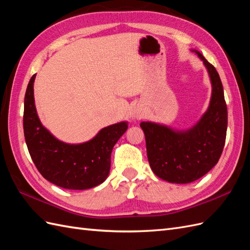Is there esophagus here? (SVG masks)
I'll use <instances>...</instances> for the list:
<instances>
[{
	"instance_id": "esophagus-1",
	"label": "esophagus",
	"mask_w": 250,
	"mask_h": 250,
	"mask_svg": "<svg viewBox=\"0 0 250 250\" xmlns=\"http://www.w3.org/2000/svg\"><path fill=\"white\" fill-rule=\"evenodd\" d=\"M143 115H144V112H143V110L140 107H136L135 110H134V112H133V117H135L137 119L142 118Z\"/></svg>"
}]
</instances>
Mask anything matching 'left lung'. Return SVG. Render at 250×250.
<instances>
[{
	"label": "left lung",
	"instance_id": "8db88e82",
	"mask_svg": "<svg viewBox=\"0 0 250 250\" xmlns=\"http://www.w3.org/2000/svg\"><path fill=\"white\" fill-rule=\"evenodd\" d=\"M195 53L212 83L209 108L198 124L185 132L153 123L140 124L151 169L159 178L175 184L192 183L208 173L219 162L226 140L227 105L221 78L212 64Z\"/></svg>",
	"mask_w": 250,
	"mask_h": 250
}]
</instances>
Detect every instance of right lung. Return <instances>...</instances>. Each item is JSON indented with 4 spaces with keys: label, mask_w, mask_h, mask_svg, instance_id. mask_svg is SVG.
<instances>
[{
    "label": "right lung",
    "mask_w": 250,
    "mask_h": 250,
    "mask_svg": "<svg viewBox=\"0 0 250 250\" xmlns=\"http://www.w3.org/2000/svg\"><path fill=\"white\" fill-rule=\"evenodd\" d=\"M34 75L25 93L23 127L31 159L41 175L64 189L84 190L105 181L113 146L126 131V123L102 129L92 140L67 145L56 139L38 118L34 100Z\"/></svg>",
    "instance_id": "obj_1"
}]
</instances>
